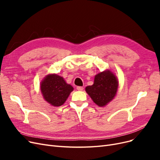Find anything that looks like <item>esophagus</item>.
Masks as SVG:
<instances>
[{
  "label": "esophagus",
  "mask_w": 160,
  "mask_h": 160,
  "mask_svg": "<svg viewBox=\"0 0 160 160\" xmlns=\"http://www.w3.org/2000/svg\"><path fill=\"white\" fill-rule=\"evenodd\" d=\"M77 89L78 90V91H83V87L78 86V87H77Z\"/></svg>",
  "instance_id": "esophagus-1"
}]
</instances>
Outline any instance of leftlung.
<instances>
[{
  "label": "left lung",
  "instance_id": "1",
  "mask_svg": "<svg viewBox=\"0 0 160 160\" xmlns=\"http://www.w3.org/2000/svg\"><path fill=\"white\" fill-rule=\"evenodd\" d=\"M119 81L113 72L106 69L95 76L94 83L85 88L93 102L99 107H104L112 101L117 94Z\"/></svg>",
  "mask_w": 160,
  "mask_h": 160
}]
</instances>
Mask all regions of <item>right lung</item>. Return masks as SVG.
Returning <instances> with one entry per match:
<instances>
[{"mask_svg":"<svg viewBox=\"0 0 160 160\" xmlns=\"http://www.w3.org/2000/svg\"><path fill=\"white\" fill-rule=\"evenodd\" d=\"M43 98L50 105L59 107L64 104L73 88L67 83L64 78L57 74L47 75L40 84Z\"/></svg>","mask_w":160,"mask_h":160,"instance_id":"1","label":"right lung"}]
</instances>
